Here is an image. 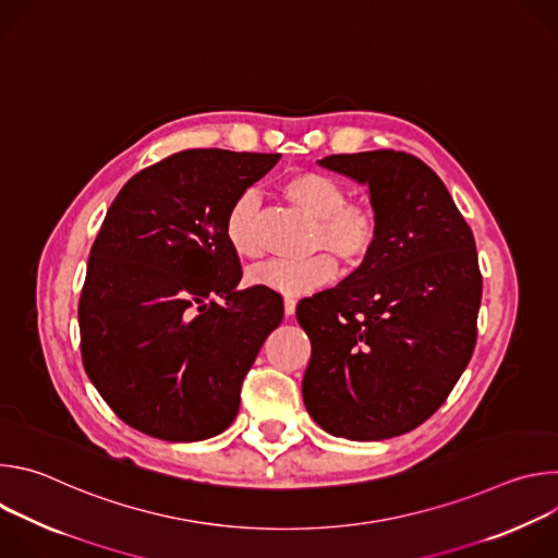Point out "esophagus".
<instances>
[{
  "instance_id": "34e87169",
  "label": "esophagus",
  "mask_w": 558,
  "mask_h": 558,
  "mask_svg": "<svg viewBox=\"0 0 558 558\" xmlns=\"http://www.w3.org/2000/svg\"><path fill=\"white\" fill-rule=\"evenodd\" d=\"M295 304H298L295 298H291V295L284 298V315H287V317H291V315L295 313Z\"/></svg>"
}]
</instances>
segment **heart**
<instances>
[{
	"label": "heart",
	"mask_w": 558,
	"mask_h": 558,
	"mask_svg": "<svg viewBox=\"0 0 558 558\" xmlns=\"http://www.w3.org/2000/svg\"><path fill=\"white\" fill-rule=\"evenodd\" d=\"M284 196L308 218L311 250H329L342 263L357 265L366 260L379 243L381 211L373 201H349L347 185L325 172L302 170L284 179ZM258 196L245 192L238 196L225 216V238L241 258L260 256L256 227ZM336 260L320 252L302 260H269L250 271V282L269 287L287 295H304L329 284L336 278Z\"/></svg>",
	"instance_id": "obj_1"
}]
</instances>
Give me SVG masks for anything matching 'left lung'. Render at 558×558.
<instances>
[{
	"instance_id": "left-lung-1",
	"label": "left lung",
	"mask_w": 558,
	"mask_h": 558,
	"mask_svg": "<svg viewBox=\"0 0 558 558\" xmlns=\"http://www.w3.org/2000/svg\"><path fill=\"white\" fill-rule=\"evenodd\" d=\"M320 166L366 183L384 222L340 287L298 302L311 338L304 407L336 437L404 435L446 402L472 357L482 304L474 235L413 154H331Z\"/></svg>"
}]
</instances>
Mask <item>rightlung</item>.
<instances>
[{
    "instance_id": "add662e5",
    "label": "right lung",
    "mask_w": 558,
    "mask_h": 558,
    "mask_svg": "<svg viewBox=\"0 0 558 558\" xmlns=\"http://www.w3.org/2000/svg\"><path fill=\"white\" fill-rule=\"evenodd\" d=\"M280 154L183 149L134 174L112 201L78 298L84 368L128 426L201 441L238 415L243 379L282 323L260 284L235 291L231 203Z\"/></svg>"
}]
</instances>
